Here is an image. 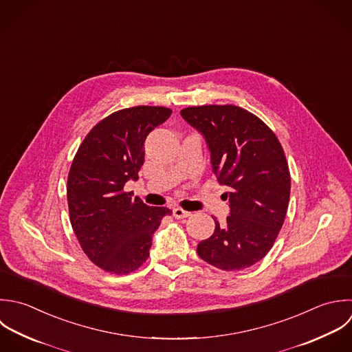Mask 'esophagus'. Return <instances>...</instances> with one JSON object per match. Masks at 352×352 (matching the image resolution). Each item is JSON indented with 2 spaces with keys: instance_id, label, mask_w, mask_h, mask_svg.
Returning a JSON list of instances; mask_svg holds the SVG:
<instances>
[{
  "instance_id": "esophagus-1",
  "label": "esophagus",
  "mask_w": 352,
  "mask_h": 352,
  "mask_svg": "<svg viewBox=\"0 0 352 352\" xmlns=\"http://www.w3.org/2000/svg\"><path fill=\"white\" fill-rule=\"evenodd\" d=\"M173 215H174V218H177V219H182V218H188V217L190 215V212L177 207V208H174V210H173Z\"/></svg>"
}]
</instances>
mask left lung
<instances>
[{
  "label": "left lung",
  "mask_w": 352,
  "mask_h": 352,
  "mask_svg": "<svg viewBox=\"0 0 352 352\" xmlns=\"http://www.w3.org/2000/svg\"><path fill=\"white\" fill-rule=\"evenodd\" d=\"M211 152L212 171L229 190L230 215L215 221L214 234L199 243V256L226 272L251 267L272 250L287 215L291 174L272 129L236 105H201L181 111Z\"/></svg>",
  "instance_id": "obj_1"
}]
</instances>
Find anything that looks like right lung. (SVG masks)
<instances>
[{"mask_svg":"<svg viewBox=\"0 0 352 352\" xmlns=\"http://www.w3.org/2000/svg\"><path fill=\"white\" fill-rule=\"evenodd\" d=\"M171 109L138 105L111 113L85 137L72 160L67 200L74 233L87 258L111 274H129L149 256L167 207H149L124 192L138 179L146 135Z\"/></svg>","mask_w":352,"mask_h":352,"instance_id":"1","label":"right lung"}]
</instances>
